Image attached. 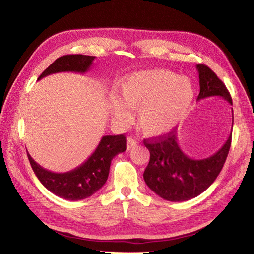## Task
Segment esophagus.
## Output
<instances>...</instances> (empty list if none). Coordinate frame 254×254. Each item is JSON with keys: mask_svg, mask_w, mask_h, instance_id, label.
I'll use <instances>...</instances> for the list:
<instances>
[{"mask_svg": "<svg viewBox=\"0 0 254 254\" xmlns=\"http://www.w3.org/2000/svg\"><path fill=\"white\" fill-rule=\"evenodd\" d=\"M136 145H137V142H136L135 138L132 137V136L127 137V150H130L132 147H135Z\"/></svg>", "mask_w": 254, "mask_h": 254, "instance_id": "esophagus-1", "label": "esophagus"}]
</instances>
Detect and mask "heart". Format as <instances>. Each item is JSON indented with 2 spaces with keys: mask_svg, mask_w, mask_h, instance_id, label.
Here are the masks:
<instances>
[{
  "mask_svg": "<svg viewBox=\"0 0 254 254\" xmlns=\"http://www.w3.org/2000/svg\"><path fill=\"white\" fill-rule=\"evenodd\" d=\"M121 99H111V113L126 124L137 109V122L148 136H161L175 128L190 111L194 86L187 77H179L167 69L133 74L120 85Z\"/></svg>",
  "mask_w": 254,
  "mask_h": 254,
  "instance_id": "b5f03b06",
  "label": "heart"
}]
</instances>
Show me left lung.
Segmentation results:
<instances>
[{"instance_id": "8db88e82", "label": "left lung", "mask_w": 254, "mask_h": 254, "mask_svg": "<svg viewBox=\"0 0 254 254\" xmlns=\"http://www.w3.org/2000/svg\"><path fill=\"white\" fill-rule=\"evenodd\" d=\"M196 68L199 78L197 100L219 96L233 105L228 89L217 75L204 64H197ZM144 145L150 154L143 175L148 188L167 201L182 202L196 197L216 179L229 153L231 133L218 152L204 159H193L183 153L175 130L159 137L144 139Z\"/></svg>"}]
</instances>
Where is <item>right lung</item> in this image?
<instances>
[{"label": "right lung", "instance_id": "right-lung-1", "mask_svg": "<svg viewBox=\"0 0 254 254\" xmlns=\"http://www.w3.org/2000/svg\"><path fill=\"white\" fill-rule=\"evenodd\" d=\"M96 57L67 55L60 57L46 68L38 79L59 72H87ZM127 149V138L120 135L102 136L98 146L90 157L77 168L64 174H57L42 168L28 156L31 168L39 181L56 195L69 201L89 197L105 185L112 158Z\"/></svg>", "mask_w": 254, "mask_h": 254}]
</instances>
